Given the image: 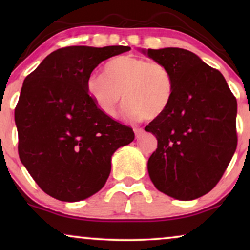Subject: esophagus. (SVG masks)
I'll use <instances>...</instances> for the list:
<instances>
[{
    "instance_id": "esophagus-1",
    "label": "esophagus",
    "mask_w": 250,
    "mask_h": 250,
    "mask_svg": "<svg viewBox=\"0 0 250 250\" xmlns=\"http://www.w3.org/2000/svg\"><path fill=\"white\" fill-rule=\"evenodd\" d=\"M134 132H135V138L139 139V138H141V136H142L143 132H145V129L141 128V127H135Z\"/></svg>"
}]
</instances>
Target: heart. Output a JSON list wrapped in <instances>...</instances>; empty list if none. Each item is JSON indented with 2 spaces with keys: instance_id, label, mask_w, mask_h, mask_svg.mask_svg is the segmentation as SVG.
<instances>
[{
  "instance_id": "obj_1",
  "label": "heart",
  "mask_w": 250,
  "mask_h": 250,
  "mask_svg": "<svg viewBox=\"0 0 250 250\" xmlns=\"http://www.w3.org/2000/svg\"><path fill=\"white\" fill-rule=\"evenodd\" d=\"M104 73L88 76L86 92L104 115L115 116L122 93L125 114L132 119L159 118L172 102L175 82L163 62L125 54L107 61Z\"/></svg>"
}]
</instances>
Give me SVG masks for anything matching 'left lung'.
Returning <instances> with one entry per match:
<instances>
[{
	"label": "left lung",
	"mask_w": 250,
	"mask_h": 250,
	"mask_svg": "<svg viewBox=\"0 0 250 250\" xmlns=\"http://www.w3.org/2000/svg\"><path fill=\"white\" fill-rule=\"evenodd\" d=\"M146 53L166 64L175 82L168 109L145 128L158 140L148 160L149 176L167 196L197 199L218 183L237 148V99L223 75L190 51Z\"/></svg>",
	"instance_id": "8db88e82"
}]
</instances>
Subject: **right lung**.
<instances>
[{
    "label": "right lung",
    "instance_id": "right-lung-1",
    "mask_svg": "<svg viewBox=\"0 0 250 250\" xmlns=\"http://www.w3.org/2000/svg\"><path fill=\"white\" fill-rule=\"evenodd\" d=\"M129 46H67L50 53L23 81L15 109L19 158L41 189L80 201L102 189L111 156L134 140L128 126L99 110L86 81L99 63Z\"/></svg>",
    "mask_w": 250,
    "mask_h": 250
}]
</instances>
